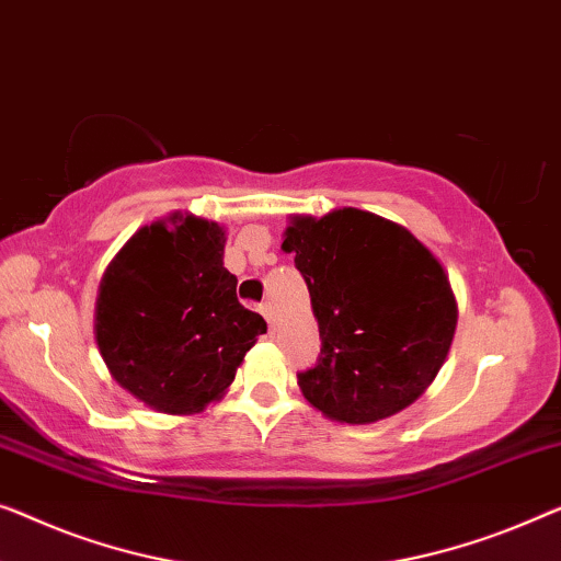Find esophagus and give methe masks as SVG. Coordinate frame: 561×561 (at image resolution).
<instances>
[{
    "label": "esophagus",
    "instance_id": "34e87169",
    "mask_svg": "<svg viewBox=\"0 0 561 561\" xmlns=\"http://www.w3.org/2000/svg\"><path fill=\"white\" fill-rule=\"evenodd\" d=\"M261 313L265 316V321H267V327H275V311H273V306L271 304H263L261 306Z\"/></svg>",
    "mask_w": 561,
    "mask_h": 561
}]
</instances>
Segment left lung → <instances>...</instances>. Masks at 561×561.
Wrapping results in <instances>:
<instances>
[{"label":"left lung","instance_id":"left-lung-1","mask_svg":"<svg viewBox=\"0 0 561 561\" xmlns=\"http://www.w3.org/2000/svg\"><path fill=\"white\" fill-rule=\"evenodd\" d=\"M283 250L296 255L321 334L319 359L298 375L306 400L348 425L415 402L458 323L440 261L402 225L354 207L294 217Z\"/></svg>","mask_w":561,"mask_h":561}]
</instances>
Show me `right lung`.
I'll use <instances>...</instances> for the list:
<instances>
[{"instance_id":"1","label":"right lung","mask_w":561,"mask_h":561,"mask_svg":"<svg viewBox=\"0 0 561 561\" xmlns=\"http://www.w3.org/2000/svg\"><path fill=\"white\" fill-rule=\"evenodd\" d=\"M225 230L194 215L141 227L105 271L95 341L113 379L167 415L220 400L267 323L238 300Z\"/></svg>"}]
</instances>
